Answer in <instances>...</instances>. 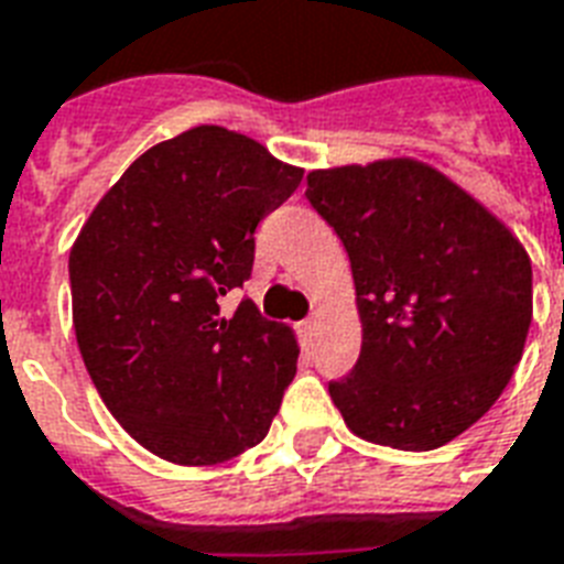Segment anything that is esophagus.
Instances as JSON below:
<instances>
[{"label":"esophagus","mask_w":564,"mask_h":564,"mask_svg":"<svg viewBox=\"0 0 564 564\" xmlns=\"http://www.w3.org/2000/svg\"><path fill=\"white\" fill-rule=\"evenodd\" d=\"M301 336H304V343H313V336H316L318 330V322L316 318H307V322H301Z\"/></svg>","instance_id":"obj_1"}]
</instances>
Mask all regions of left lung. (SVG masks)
Segmentation results:
<instances>
[{
    "instance_id": "8db88e82",
    "label": "left lung",
    "mask_w": 564,
    "mask_h": 564,
    "mask_svg": "<svg viewBox=\"0 0 564 564\" xmlns=\"http://www.w3.org/2000/svg\"><path fill=\"white\" fill-rule=\"evenodd\" d=\"M351 260L360 360L327 386L366 442L433 451L507 389L533 322L524 246L427 163L389 158L307 175Z\"/></svg>"
}]
</instances>
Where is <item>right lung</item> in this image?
<instances>
[{"label":"right lung","instance_id":"obj_1","mask_svg":"<svg viewBox=\"0 0 564 564\" xmlns=\"http://www.w3.org/2000/svg\"><path fill=\"white\" fill-rule=\"evenodd\" d=\"M304 170L221 126L152 145L101 195L69 251L78 351L113 419L175 465L260 445L295 377L292 327L251 301L254 228Z\"/></svg>","mask_w":564,"mask_h":564}]
</instances>
